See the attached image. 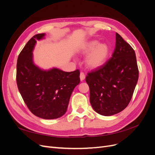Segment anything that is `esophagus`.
Here are the masks:
<instances>
[{
	"label": "esophagus",
	"mask_w": 155,
	"mask_h": 155,
	"mask_svg": "<svg viewBox=\"0 0 155 155\" xmlns=\"http://www.w3.org/2000/svg\"><path fill=\"white\" fill-rule=\"evenodd\" d=\"M80 80L81 81H83L84 79H85V74H84L83 72H81L80 73Z\"/></svg>",
	"instance_id": "1"
}]
</instances>
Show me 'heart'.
Listing matches in <instances>:
<instances>
[{"label":"heart","instance_id":"b5f03b06","mask_svg":"<svg viewBox=\"0 0 155 155\" xmlns=\"http://www.w3.org/2000/svg\"><path fill=\"white\" fill-rule=\"evenodd\" d=\"M83 53L88 54L85 59L86 66L91 69L99 68L109 58L110 49L106 43H99L96 40L91 41L84 46Z\"/></svg>","mask_w":155,"mask_h":155}]
</instances>
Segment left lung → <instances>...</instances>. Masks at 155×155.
<instances>
[{"label":"left lung","instance_id":"obj_1","mask_svg":"<svg viewBox=\"0 0 155 155\" xmlns=\"http://www.w3.org/2000/svg\"><path fill=\"white\" fill-rule=\"evenodd\" d=\"M138 74L134 50L116 33L111 58L88 72L85 78L94 110L107 116L124 110L132 98Z\"/></svg>","mask_w":155,"mask_h":155}]
</instances>
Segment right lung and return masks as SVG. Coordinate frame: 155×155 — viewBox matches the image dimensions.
Masks as SVG:
<instances>
[{"label":"right lung","mask_w":155,"mask_h":155,"mask_svg":"<svg viewBox=\"0 0 155 155\" xmlns=\"http://www.w3.org/2000/svg\"><path fill=\"white\" fill-rule=\"evenodd\" d=\"M45 34L33 36L18 56L16 81L18 91L29 110L37 117L58 118L67 112L70 96L80 82L79 70L67 72L58 68L43 70L34 64L33 54L36 39Z\"/></svg>","instance_id":"1"}]
</instances>
